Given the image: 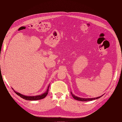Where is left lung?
Returning <instances> with one entry per match:
<instances>
[{
    "mask_svg": "<svg viewBox=\"0 0 122 122\" xmlns=\"http://www.w3.org/2000/svg\"><path fill=\"white\" fill-rule=\"evenodd\" d=\"M71 95L72 96V97L74 99H75V100H78V101H92V100H95V99H99L100 97H101L102 96H103V95L101 96L100 97H96V98H80V97H77V96H75L74 95L72 92H71Z\"/></svg>",
    "mask_w": 122,
    "mask_h": 122,
    "instance_id": "obj_1",
    "label": "left lung"
}]
</instances>
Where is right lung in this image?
I'll list each match as a JSON object with an SVG mask.
<instances>
[{
    "label": "right lung",
    "mask_w": 122,
    "mask_h": 122,
    "mask_svg": "<svg viewBox=\"0 0 122 122\" xmlns=\"http://www.w3.org/2000/svg\"><path fill=\"white\" fill-rule=\"evenodd\" d=\"M50 86V84H49L48 86L47 87V89L46 90V91L43 94H41V95H36V96H26L24 95H22L18 92H17L16 91H15L13 88H12V89L14 90V92H15V93L18 95L20 97H21L22 98H23L25 100H30V101H35V100H41L43 98H45L46 96L48 94V91H49V87Z\"/></svg>",
    "instance_id": "1"
}]
</instances>
